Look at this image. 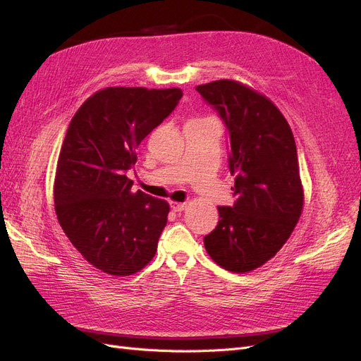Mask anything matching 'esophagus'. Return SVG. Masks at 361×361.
<instances>
[{
  "label": "esophagus",
  "instance_id": "34e87169",
  "mask_svg": "<svg viewBox=\"0 0 361 361\" xmlns=\"http://www.w3.org/2000/svg\"><path fill=\"white\" fill-rule=\"evenodd\" d=\"M170 207H171V211H174V212H182V211L187 209V203L170 202Z\"/></svg>",
  "mask_w": 361,
  "mask_h": 361
}]
</instances>
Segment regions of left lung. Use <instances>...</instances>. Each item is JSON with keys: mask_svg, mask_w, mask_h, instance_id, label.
<instances>
[{"mask_svg": "<svg viewBox=\"0 0 361 361\" xmlns=\"http://www.w3.org/2000/svg\"><path fill=\"white\" fill-rule=\"evenodd\" d=\"M195 90L224 120L235 176V204L218 207L204 248L216 265L245 274L277 255L302 214L297 146L276 104L247 84L218 80Z\"/></svg>", "mask_w": 361, "mask_h": 361, "instance_id": "left-lung-1", "label": "left lung"}]
</instances>
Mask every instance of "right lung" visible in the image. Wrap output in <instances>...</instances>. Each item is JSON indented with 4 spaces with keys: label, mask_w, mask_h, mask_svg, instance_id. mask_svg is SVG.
<instances>
[{
    "label": "right lung",
    "mask_w": 361,
    "mask_h": 361,
    "mask_svg": "<svg viewBox=\"0 0 361 361\" xmlns=\"http://www.w3.org/2000/svg\"><path fill=\"white\" fill-rule=\"evenodd\" d=\"M180 97L176 87H106L71 120L54 179L57 220L80 255L105 274L133 276L157 253L170 206L133 192L126 170Z\"/></svg>",
    "instance_id": "1"
}]
</instances>
